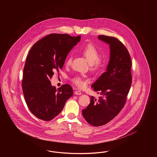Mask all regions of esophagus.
I'll list each match as a JSON object with an SVG mask.
<instances>
[{
  "label": "esophagus",
  "mask_w": 157,
  "mask_h": 157,
  "mask_svg": "<svg viewBox=\"0 0 157 157\" xmlns=\"http://www.w3.org/2000/svg\"><path fill=\"white\" fill-rule=\"evenodd\" d=\"M75 95H81V92L79 91V90H77L75 91Z\"/></svg>",
  "instance_id": "34e87169"
}]
</instances>
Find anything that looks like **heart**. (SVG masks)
Returning <instances> with one entry per match:
<instances>
[{"instance_id": "heart-1", "label": "heart", "mask_w": 157, "mask_h": 157, "mask_svg": "<svg viewBox=\"0 0 157 157\" xmlns=\"http://www.w3.org/2000/svg\"><path fill=\"white\" fill-rule=\"evenodd\" d=\"M82 54L86 58L90 63V67L93 70H98L103 67L105 64V60L100 57V52L96 47L92 44H87L83 48ZM72 62V56L67 57L66 61V66H70ZM72 81L77 86L82 87L85 85L83 79L79 76H75L72 78Z\"/></svg>"}]
</instances>
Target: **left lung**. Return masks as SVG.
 <instances>
[{
    "label": "left lung",
    "mask_w": 157,
    "mask_h": 157,
    "mask_svg": "<svg viewBox=\"0 0 157 157\" xmlns=\"http://www.w3.org/2000/svg\"><path fill=\"white\" fill-rule=\"evenodd\" d=\"M108 44L110 59L107 71L91 87L100 97H91L89 105L82 111L84 118L94 126H100L113 120L124 107L132 83L131 58L123 43L114 37L99 35Z\"/></svg>",
    "instance_id": "left-lung-1"
}]
</instances>
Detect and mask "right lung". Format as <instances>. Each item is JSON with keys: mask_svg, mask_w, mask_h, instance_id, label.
Returning a JSON list of instances; mask_svg holds the SVG:
<instances>
[{"mask_svg": "<svg viewBox=\"0 0 157 157\" xmlns=\"http://www.w3.org/2000/svg\"><path fill=\"white\" fill-rule=\"evenodd\" d=\"M80 39V35L49 34L29 51L24 66L22 90L31 112L40 120H53L73 95L70 85L64 84L57 89L52 86L50 79L63 67L68 54Z\"/></svg>", "mask_w": 157, "mask_h": 157, "instance_id": "right-lung-1", "label": "right lung"}]
</instances>
